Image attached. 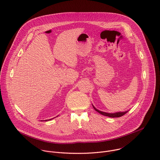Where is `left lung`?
Instances as JSON below:
<instances>
[{"mask_svg":"<svg viewBox=\"0 0 160 160\" xmlns=\"http://www.w3.org/2000/svg\"><path fill=\"white\" fill-rule=\"evenodd\" d=\"M93 109L97 111L98 112V113H100V114L103 115V116H108V117H109V118H119V117H121L122 116H124V114H126L128 112H129V111H126V112H116V113H106V112H102V111H100L98 110H97L95 108H94V106H93Z\"/></svg>","mask_w":160,"mask_h":160,"instance_id":"1","label":"left lung"}]
</instances>
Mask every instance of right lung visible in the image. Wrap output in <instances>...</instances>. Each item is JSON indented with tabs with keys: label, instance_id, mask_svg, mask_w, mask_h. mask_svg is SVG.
<instances>
[{
	"label": "right lung",
	"instance_id": "obj_1",
	"mask_svg": "<svg viewBox=\"0 0 160 160\" xmlns=\"http://www.w3.org/2000/svg\"><path fill=\"white\" fill-rule=\"evenodd\" d=\"M48 121V120H45V121Z\"/></svg>",
	"mask_w": 160,
	"mask_h": 160
}]
</instances>
